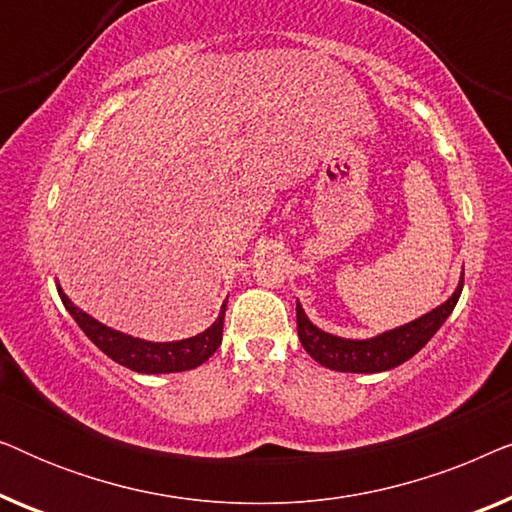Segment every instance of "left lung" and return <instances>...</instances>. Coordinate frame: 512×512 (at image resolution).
<instances>
[{
	"mask_svg": "<svg viewBox=\"0 0 512 512\" xmlns=\"http://www.w3.org/2000/svg\"><path fill=\"white\" fill-rule=\"evenodd\" d=\"M464 289V279H461L457 291L452 298L443 303L436 310L424 314L410 324L394 331L377 335L370 340H345L338 335L319 331L310 319L305 317L303 307L296 303V321H298V338L303 342L305 352L319 361L321 366L340 370V373H382V370H391L401 366L408 359H412L426 342H429L445 319L450 317L454 305Z\"/></svg>",
	"mask_w": 512,
	"mask_h": 512,
	"instance_id": "1",
	"label": "left lung"
}]
</instances>
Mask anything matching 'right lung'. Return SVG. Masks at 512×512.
<instances>
[{
    "mask_svg": "<svg viewBox=\"0 0 512 512\" xmlns=\"http://www.w3.org/2000/svg\"><path fill=\"white\" fill-rule=\"evenodd\" d=\"M58 293L62 298V305L67 307V312L72 314L76 324L81 326V331L86 333L109 359H114L125 368L135 370V373H181V370L198 368L200 363H205L221 345L226 303L221 307L219 319H216L205 333L195 335V338L177 342H146L118 333L114 328L102 326L100 321H95L93 317H88L86 312H81L79 307L72 305V300L62 293L60 286Z\"/></svg>",
    "mask_w": 512,
    "mask_h": 512,
    "instance_id": "add662e5",
    "label": "right lung"
}]
</instances>
